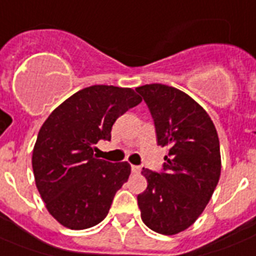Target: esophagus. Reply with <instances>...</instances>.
<instances>
[{"mask_svg": "<svg viewBox=\"0 0 256 256\" xmlns=\"http://www.w3.org/2000/svg\"><path fill=\"white\" fill-rule=\"evenodd\" d=\"M130 168H132V172H134V174H138V172L141 171L140 166H136V164H132V166H130Z\"/></svg>", "mask_w": 256, "mask_h": 256, "instance_id": "1", "label": "esophagus"}]
</instances>
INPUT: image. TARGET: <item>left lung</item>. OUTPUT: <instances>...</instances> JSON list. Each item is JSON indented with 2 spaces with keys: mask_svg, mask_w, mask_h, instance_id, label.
<instances>
[{
  "mask_svg": "<svg viewBox=\"0 0 256 256\" xmlns=\"http://www.w3.org/2000/svg\"><path fill=\"white\" fill-rule=\"evenodd\" d=\"M154 119L158 145L168 146L162 172L142 168L146 190L137 196L149 229L174 236L206 209L218 183L221 154L216 126L199 103L162 84L136 88Z\"/></svg>",
  "mask_w": 256,
  "mask_h": 256,
  "instance_id": "8db88e82",
  "label": "left lung"
}]
</instances>
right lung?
Segmentation results:
<instances>
[{"instance_id":"right-lung-1","label":"right lung","mask_w":256,"mask_h":256,"mask_svg":"<svg viewBox=\"0 0 256 256\" xmlns=\"http://www.w3.org/2000/svg\"><path fill=\"white\" fill-rule=\"evenodd\" d=\"M141 100L130 88L90 86L56 107L42 126L32 150L35 184L62 226L88 229L107 216L130 164L95 158V144L111 140L116 119Z\"/></svg>"}]
</instances>
